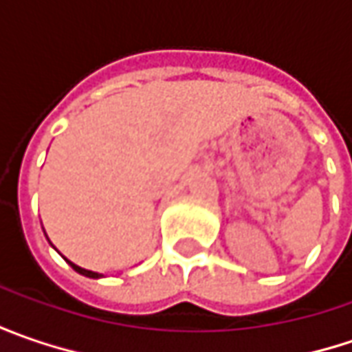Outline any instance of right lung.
Wrapping results in <instances>:
<instances>
[{
	"label": "right lung",
	"instance_id": "obj_1",
	"mask_svg": "<svg viewBox=\"0 0 352 352\" xmlns=\"http://www.w3.org/2000/svg\"><path fill=\"white\" fill-rule=\"evenodd\" d=\"M68 263H70V261H68ZM70 266L74 268L76 272H80V274H84V276L100 278V274H98V272H91V270H86V268H80V266H78V264H74V263H70Z\"/></svg>",
	"mask_w": 352,
	"mask_h": 352
}]
</instances>
